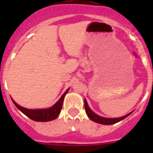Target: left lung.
Segmentation results:
<instances>
[{
  "instance_id": "obj_1",
  "label": "left lung",
  "mask_w": 153,
  "mask_h": 153,
  "mask_svg": "<svg viewBox=\"0 0 153 153\" xmlns=\"http://www.w3.org/2000/svg\"><path fill=\"white\" fill-rule=\"evenodd\" d=\"M84 106H85V110H86V113L88 116L89 118L91 120H93V122L97 123L102 124V125H112V124L117 123L120 122L121 120H124L125 118H126L127 117H129V115L132 113H129V114L126 115L124 117H120V118H105V117H102L100 116H98L97 114H96L95 113H93L92 111L90 108L89 107L88 103L86 102V99L84 100Z\"/></svg>"
}]
</instances>
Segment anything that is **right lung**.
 I'll return each instance as SVG.
<instances>
[{"mask_svg": "<svg viewBox=\"0 0 153 153\" xmlns=\"http://www.w3.org/2000/svg\"><path fill=\"white\" fill-rule=\"evenodd\" d=\"M69 91V89L63 93L60 99L51 108L48 109H26V108L22 107V106H19L18 104L16 103L14 101L12 100L13 102L16 106V107L21 110L24 115H26L28 118L30 120H34L36 122H48V121H51V120H55L57 118V117L60 114V111H61L62 106H63V100H64L65 95L67 94V92Z\"/></svg>", "mask_w": 153, "mask_h": 153, "instance_id": "obj_1", "label": "right lung"}]
</instances>
